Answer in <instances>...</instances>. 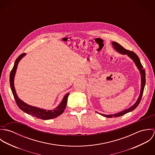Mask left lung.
<instances>
[{
	"mask_svg": "<svg viewBox=\"0 0 155 155\" xmlns=\"http://www.w3.org/2000/svg\"><path fill=\"white\" fill-rule=\"evenodd\" d=\"M111 45L113 46V48L114 49V50L116 51H117L118 53L122 54V55H127L133 60L134 63H135V66L138 68V70L140 71V75H141V89H140V95H139V97H138L137 100L136 101V102L134 103V105H133L131 107H129L128 109H125L122 111H120V112H118V113H116L111 114H101V113H100L97 111V113H98V114H100L104 117H119V116H122L124 114H125L127 113H129L131 111L134 110L138 106L139 103H140V101H141L143 94L145 84H146L145 70L143 68V67L142 66V64L140 62V60L138 57L137 55V54L133 51H128V50L125 49L123 46H122L120 45L117 44L116 42H112Z\"/></svg>",
	"mask_w": 155,
	"mask_h": 155,
	"instance_id": "1",
	"label": "left lung"
}]
</instances>
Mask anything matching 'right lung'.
<instances>
[{
    "instance_id": "1",
    "label": "right lung",
    "mask_w": 155,
    "mask_h": 155,
    "mask_svg": "<svg viewBox=\"0 0 155 155\" xmlns=\"http://www.w3.org/2000/svg\"><path fill=\"white\" fill-rule=\"evenodd\" d=\"M25 55H26V54H22L16 59L15 62L14 63V67L10 73V77H9L10 86H11V91L12 92L13 95L15 100L16 103H17V106H18V107L21 110L30 115L35 116L37 118L41 119L43 120H49V119H51L57 117V116L61 114L66 109L69 92L64 95L61 102L59 104V105L55 109H54L53 110H46L44 109H41V108H39L37 107L28 105L27 103H25V102H24L21 100H20L17 94L15 87H14V78H15V75L16 73L18 64L20 61Z\"/></svg>"
}]
</instances>
